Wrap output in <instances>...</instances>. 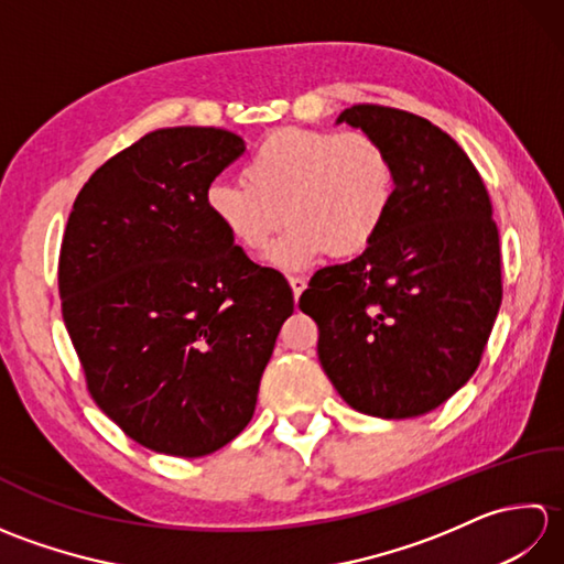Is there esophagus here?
I'll use <instances>...</instances> for the list:
<instances>
[{
	"mask_svg": "<svg viewBox=\"0 0 564 564\" xmlns=\"http://www.w3.org/2000/svg\"><path fill=\"white\" fill-rule=\"evenodd\" d=\"M289 283H291L293 295H295V301H297V297H301V293L307 289V281L303 279V275H289Z\"/></svg>",
	"mask_w": 564,
	"mask_h": 564,
	"instance_id": "34e87169",
	"label": "esophagus"
}]
</instances>
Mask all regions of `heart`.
<instances>
[{
    "instance_id": "b5f03b06",
    "label": "heart",
    "mask_w": 564,
    "mask_h": 564,
    "mask_svg": "<svg viewBox=\"0 0 564 564\" xmlns=\"http://www.w3.org/2000/svg\"><path fill=\"white\" fill-rule=\"evenodd\" d=\"M242 178H215L206 208L247 254L267 251L289 223L269 254L281 271H303L327 254H364L398 188L388 148L366 130H275L251 152Z\"/></svg>"
}]
</instances>
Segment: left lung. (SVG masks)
Listing matches in <instances>:
<instances>
[{"instance_id":"left-lung-1","label":"left lung","mask_w":564,"mask_h":564,"mask_svg":"<svg viewBox=\"0 0 564 564\" xmlns=\"http://www.w3.org/2000/svg\"><path fill=\"white\" fill-rule=\"evenodd\" d=\"M337 123L376 135L394 162V203L376 242L319 269L297 307L344 402L380 419L436 410L480 366L501 305L492 203L475 164L422 116L376 104Z\"/></svg>"}]
</instances>
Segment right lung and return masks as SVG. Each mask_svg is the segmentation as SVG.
<instances>
[{
	"label": "right lung",
	"mask_w": 564,
	"mask_h": 564,
	"mask_svg": "<svg viewBox=\"0 0 564 564\" xmlns=\"http://www.w3.org/2000/svg\"><path fill=\"white\" fill-rule=\"evenodd\" d=\"M245 152L223 128H162L89 176L57 263L72 346L99 410L150 451L200 458L257 406L293 293L235 247L206 188Z\"/></svg>",
	"instance_id": "1"
}]
</instances>
